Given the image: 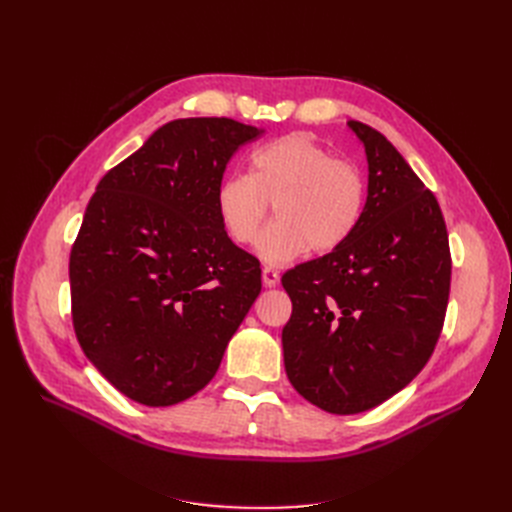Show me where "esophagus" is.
I'll return each mask as SVG.
<instances>
[{
	"label": "esophagus",
	"instance_id": "obj_1",
	"mask_svg": "<svg viewBox=\"0 0 512 512\" xmlns=\"http://www.w3.org/2000/svg\"><path fill=\"white\" fill-rule=\"evenodd\" d=\"M262 282H265V286H269V288L277 286V284H280V271L265 267V269H262Z\"/></svg>",
	"mask_w": 512,
	"mask_h": 512
}]
</instances>
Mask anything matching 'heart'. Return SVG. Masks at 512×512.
Returning <instances> with one entry per match:
<instances>
[{
  "label": "heart",
  "instance_id": "b5f03b06",
  "mask_svg": "<svg viewBox=\"0 0 512 512\" xmlns=\"http://www.w3.org/2000/svg\"><path fill=\"white\" fill-rule=\"evenodd\" d=\"M250 173H230L215 188V209L226 235L252 245L275 203L277 222L258 239V256L280 267L307 254L333 252L359 228L367 183L359 168L305 134L260 145Z\"/></svg>",
  "mask_w": 512,
  "mask_h": 512
}]
</instances>
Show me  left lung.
I'll return each instance as SVG.
<instances>
[{
	"label": "left lung",
	"instance_id": "obj_1",
	"mask_svg": "<svg viewBox=\"0 0 512 512\" xmlns=\"http://www.w3.org/2000/svg\"><path fill=\"white\" fill-rule=\"evenodd\" d=\"M365 147L367 200L354 235L290 269L282 331L290 384L331 414H359L408 386L438 344L451 252L436 196L374 128L348 121Z\"/></svg>",
	"mask_w": 512,
	"mask_h": 512
}]
</instances>
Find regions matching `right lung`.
Returning a JSON list of instances; mask_svg holds the SVG:
<instances>
[{
	"instance_id": "right-lung-1",
	"label": "right lung",
	"mask_w": 512,
	"mask_h": 512,
	"mask_svg": "<svg viewBox=\"0 0 512 512\" xmlns=\"http://www.w3.org/2000/svg\"><path fill=\"white\" fill-rule=\"evenodd\" d=\"M265 130L175 119L100 179L70 252L72 322L117 391L164 408L196 395L260 294L258 260L215 209L228 160Z\"/></svg>"
}]
</instances>
